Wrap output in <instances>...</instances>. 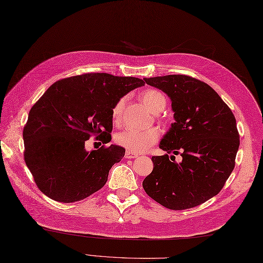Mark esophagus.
I'll use <instances>...</instances> for the list:
<instances>
[{"mask_svg":"<svg viewBox=\"0 0 263 263\" xmlns=\"http://www.w3.org/2000/svg\"><path fill=\"white\" fill-rule=\"evenodd\" d=\"M124 157H125L126 159L137 158V157H138V154H133V153H130V152H126V153H125V155H124Z\"/></svg>","mask_w":263,"mask_h":263,"instance_id":"obj_1","label":"esophagus"}]
</instances>
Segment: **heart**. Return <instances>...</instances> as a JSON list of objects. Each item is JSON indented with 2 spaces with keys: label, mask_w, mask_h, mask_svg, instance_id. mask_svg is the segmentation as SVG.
<instances>
[{
  "label": "heart",
  "mask_w": 263,
  "mask_h": 263,
  "mask_svg": "<svg viewBox=\"0 0 263 263\" xmlns=\"http://www.w3.org/2000/svg\"><path fill=\"white\" fill-rule=\"evenodd\" d=\"M141 102L147 106V108L155 114L160 113L166 106V98L161 92L155 89H147L140 95ZM125 99L121 98L117 102L113 109H111V119L114 122H119L122 115L123 105ZM159 132L156 128H149V130H137V128H126V130L120 132L116 136V142L121 147L125 148L126 152L133 154H140L146 152L159 140Z\"/></svg>",
  "instance_id": "heart-1"
}]
</instances>
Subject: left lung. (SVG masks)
<instances>
[{
  "label": "left lung",
  "mask_w": 263,
  "mask_h": 263,
  "mask_svg": "<svg viewBox=\"0 0 263 263\" xmlns=\"http://www.w3.org/2000/svg\"><path fill=\"white\" fill-rule=\"evenodd\" d=\"M143 80L172 100L175 122L159 148L180 153L182 161L171 162L166 154L154 156V170L142 186L166 208H193L219 193L235 167L239 146L235 116L214 89L195 78L171 74Z\"/></svg>",
  "instance_id": "obj_1"
}]
</instances>
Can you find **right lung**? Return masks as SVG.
Here are the masks:
<instances>
[{
	"label": "right lung",
	"mask_w": 263,
	"mask_h": 263,
	"mask_svg": "<svg viewBox=\"0 0 263 263\" xmlns=\"http://www.w3.org/2000/svg\"><path fill=\"white\" fill-rule=\"evenodd\" d=\"M144 81L133 77L85 73L54 82L32 106L24 127L26 165L41 191L71 203L97 192L107 182L125 149L116 144L87 152L91 136L108 143L111 109Z\"/></svg>",
	"instance_id": "obj_1"
}]
</instances>
